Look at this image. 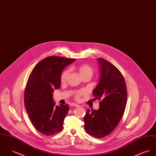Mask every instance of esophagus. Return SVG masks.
Listing matches in <instances>:
<instances>
[{"instance_id":"34e87169","label":"esophagus","mask_w":156,"mask_h":156,"mask_svg":"<svg viewBox=\"0 0 156 156\" xmlns=\"http://www.w3.org/2000/svg\"><path fill=\"white\" fill-rule=\"evenodd\" d=\"M71 106H76V107H78V106H80L79 105L76 104H72L70 105Z\"/></svg>"}]
</instances>
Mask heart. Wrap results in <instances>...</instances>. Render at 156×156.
<instances>
[{
	"instance_id": "heart-1",
	"label": "heart",
	"mask_w": 156,
	"mask_h": 156,
	"mask_svg": "<svg viewBox=\"0 0 156 156\" xmlns=\"http://www.w3.org/2000/svg\"><path fill=\"white\" fill-rule=\"evenodd\" d=\"M78 70L80 74L81 75V76L84 75H90L91 76H92L93 73V70L92 69V68L87 64H83V65H80L78 67ZM68 73H69V70L68 69L65 70L62 72V73L61 75V77H60L62 82H64L66 80ZM85 93H86V91L84 90L78 91L75 94V99L76 100H79L80 98V96L81 95L84 94Z\"/></svg>"
}]
</instances>
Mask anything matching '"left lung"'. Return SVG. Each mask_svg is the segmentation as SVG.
<instances>
[{"label":"left lung","instance_id":"1","mask_svg":"<svg viewBox=\"0 0 156 156\" xmlns=\"http://www.w3.org/2000/svg\"><path fill=\"white\" fill-rule=\"evenodd\" d=\"M101 76L93 90L94 99L100 101L98 110L87 109L84 129L90 135L101 138L110 134L123 116L127 100L124 78L114 65L102 58H98Z\"/></svg>","mask_w":156,"mask_h":156}]
</instances>
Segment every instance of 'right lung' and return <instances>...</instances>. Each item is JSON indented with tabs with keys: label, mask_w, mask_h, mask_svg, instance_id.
Segmentation results:
<instances>
[{
	"label": "right lung",
	"mask_w": 156,
	"mask_h": 156,
	"mask_svg": "<svg viewBox=\"0 0 156 156\" xmlns=\"http://www.w3.org/2000/svg\"><path fill=\"white\" fill-rule=\"evenodd\" d=\"M75 59L58 56L47 57L40 61L30 73L24 90V105L35 129L45 136L63 130L69 109L68 104L56 106L52 99L54 90L61 85V75Z\"/></svg>",
	"instance_id": "right-lung-1"
}]
</instances>
